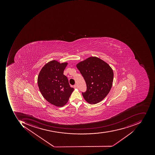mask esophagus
I'll use <instances>...</instances> for the list:
<instances>
[{
	"label": "esophagus",
	"instance_id": "esophagus-1",
	"mask_svg": "<svg viewBox=\"0 0 155 155\" xmlns=\"http://www.w3.org/2000/svg\"><path fill=\"white\" fill-rule=\"evenodd\" d=\"M74 88H78V86H77V85H76V84H75V85H74Z\"/></svg>",
	"mask_w": 155,
	"mask_h": 155
}]
</instances>
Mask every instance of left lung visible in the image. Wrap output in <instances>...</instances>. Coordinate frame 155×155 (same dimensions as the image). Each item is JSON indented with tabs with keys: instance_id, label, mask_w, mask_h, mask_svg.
Masks as SVG:
<instances>
[{
	"instance_id": "1",
	"label": "left lung",
	"mask_w": 155,
	"mask_h": 155,
	"mask_svg": "<svg viewBox=\"0 0 155 155\" xmlns=\"http://www.w3.org/2000/svg\"><path fill=\"white\" fill-rule=\"evenodd\" d=\"M76 67L87 84V91L82 94L90 104L103 100L110 91L113 82L112 68L104 61L96 57H90L81 61Z\"/></svg>"
}]
</instances>
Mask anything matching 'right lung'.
<instances>
[{"label": "right lung", "instance_id": "right-lung-1", "mask_svg": "<svg viewBox=\"0 0 155 155\" xmlns=\"http://www.w3.org/2000/svg\"><path fill=\"white\" fill-rule=\"evenodd\" d=\"M68 64L55 60L50 61L42 68L38 77V85L42 95L48 102L56 107L65 105L74 90L63 74Z\"/></svg>", "mask_w": 155, "mask_h": 155}]
</instances>
